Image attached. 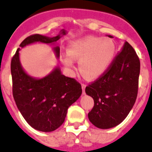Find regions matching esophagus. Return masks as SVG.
Masks as SVG:
<instances>
[{
	"mask_svg": "<svg viewBox=\"0 0 152 152\" xmlns=\"http://www.w3.org/2000/svg\"><path fill=\"white\" fill-rule=\"evenodd\" d=\"M81 87H82V90H83V94L85 93V87H86V85L85 84H81Z\"/></svg>",
	"mask_w": 152,
	"mask_h": 152,
	"instance_id": "esophagus-1",
	"label": "esophagus"
}]
</instances>
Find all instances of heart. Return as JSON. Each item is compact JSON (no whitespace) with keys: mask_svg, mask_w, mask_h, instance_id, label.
I'll use <instances>...</instances> for the list:
<instances>
[{"mask_svg":"<svg viewBox=\"0 0 152 152\" xmlns=\"http://www.w3.org/2000/svg\"><path fill=\"white\" fill-rule=\"evenodd\" d=\"M116 54V46L112 39L87 36L71 41L68 53L64 61L68 67H74L79 60L81 71L88 78H97L107 71Z\"/></svg>","mask_w":152,"mask_h":152,"instance_id":"heart-1","label":"heart"}]
</instances>
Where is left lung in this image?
I'll use <instances>...</instances> for the list:
<instances>
[{"label": "left lung", "mask_w": 152, "mask_h": 152, "mask_svg": "<svg viewBox=\"0 0 152 152\" xmlns=\"http://www.w3.org/2000/svg\"><path fill=\"white\" fill-rule=\"evenodd\" d=\"M139 75L138 56L125 42L107 71L85 88L86 94L94 99L88 114L90 122L100 129L112 128L122 122L136 101Z\"/></svg>", "instance_id": "8db88e82"}]
</instances>
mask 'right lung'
<instances>
[{"label": "right lung", "instance_id": "add662e5", "mask_svg": "<svg viewBox=\"0 0 152 152\" xmlns=\"http://www.w3.org/2000/svg\"><path fill=\"white\" fill-rule=\"evenodd\" d=\"M67 33L63 29V36ZM61 37L34 34L28 36L20 47L36 42L54 43ZM18 48L11 62L12 93L18 109L24 119L36 130L50 132L62 125L67 109L81 95V85L75 78L62 75L56 67L52 73L41 79L28 76L22 69L19 61ZM56 56H60L59 46L54 47Z\"/></svg>", "mask_w": 152, "mask_h": 152}]
</instances>
